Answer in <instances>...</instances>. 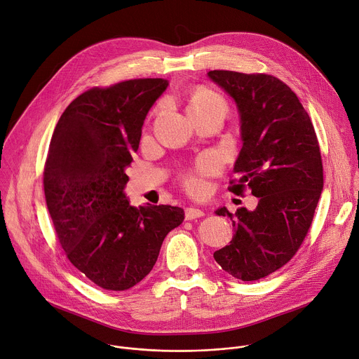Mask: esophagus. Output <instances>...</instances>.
I'll return each mask as SVG.
<instances>
[{
    "instance_id": "1",
    "label": "esophagus",
    "mask_w": 359,
    "mask_h": 359,
    "mask_svg": "<svg viewBox=\"0 0 359 359\" xmlns=\"http://www.w3.org/2000/svg\"><path fill=\"white\" fill-rule=\"evenodd\" d=\"M203 215H204V211L198 207H189V208H186V214H184L186 219H196Z\"/></svg>"
}]
</instances>
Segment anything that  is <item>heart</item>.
I'll return each mask as SVG.
<instances>
[{
  "instance_id": "1",
  "label": "heart",
  "mask_w": 359,
  "mask_h": 359,
  "mask_svg": "<svg viewBox=\"0 0 359 359\" xmlns=\"http://www.w3.org/2000/svg\"><path fill=\"white\" fill-rule=\"evenodd\" d=\"M187 112L191 118L215 112L222 114L225 116L228 112V104L226 100L212 88L198 87L190 94L187 100ZM217 166L218 162L215 156H201L196 162V165L183 175L182 182L184 187L191 193H201L204 190V177L212 173L217 169Z\"/></svg>"
}]
</instances>
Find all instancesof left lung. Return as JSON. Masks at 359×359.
I'll list each match as a JSON object with an SVG mask.
<instances>
[{
    "label": "left lung",
    "mask_w": 359,
    "mask_h": 359,
    "mask_svg": "<svg viewBox=\"0 0 359 359\" xmlns=\"http://www.w3.org/2000/svg\"><path fill=\"white\" fill-rule=\"evenodd\" d=\"M208 77L236 102L243 148L229 191L259 198L232 215L229 245L214 252L231 276L258 280L286 265L303 244L323 190V162L311 119L294 91L275 76L211 70Z\"/></svg>",
    "instance_id": "8db88e82"
}]
</instances>
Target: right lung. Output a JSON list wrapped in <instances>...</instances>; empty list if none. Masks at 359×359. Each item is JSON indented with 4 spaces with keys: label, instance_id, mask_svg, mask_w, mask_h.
Returning <instances> with one entry per match:
<instances>
[{
    "label": "right lung",
    "instance_id": "right-lung-1",
    "mask_svg": "<svg viewBox=\"0 0 359 359\" xmlns=\"http://www.w3.org/2000/svg\"><path fill=\"white\" fill-rule=\"evenodd\" d=\"M165 79L93 87L74 98L53 131L43 170L46 205L67 259L105 290L140 283L165 236L184 219L172 205H130L126 169Z\"/></svg>",
    "mask_w": 359,
    "mask_h": 359
}]
</instances>
